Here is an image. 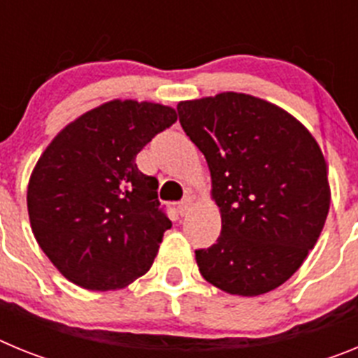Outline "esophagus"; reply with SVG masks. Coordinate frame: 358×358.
<instances>
[{"instance_id": "1", "label": "esophagus", "mask_w": 358, "mask_h": 358, "mask_svg": "<svg viewBox=\"0 0 358 358\" xmlns=\"http://www.w3.org/2000/svg\"><path fill=\"white\" fill-rule=\"evenodd\" d=\"M189 208H192V199L186 197V199H182L181 202H179V206H177V211H179V215H182V217H185V215L189 211Z\"/></svg>"}]
</instances>
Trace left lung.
I'll return each mask as SVG.
<instances>
[{
	"label": "left lung",
	"instance_id": "1",
	"mask_svg": "<svg viewBox=\"0 0 358 358\" xmlns=\"http://www.w3.org/2000/svg\"><path fill=\"white\" fill-rule=\"evenodd\" d=\"M177 113L206 157L222 218L217 243L195 251L202 278L235 296L278 289L314 249L330 210L321 147L290 113L252 94L186 100Z\"/></svg>",
	"mask_w": 358,
	"mask_h": 358
}]
</instances>
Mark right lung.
Here are the masks:
<instances>
[{"instance_id": "obj_1", "label": "right lung", "mask_w": 358, "mask_h": 358, "mask_svg": "<svg viewBox=\"0 0 358 358\" xmlns=\"http://www.w3.org/2000/svg\"><path fill=\"white\" fill-rule=\"evenodd\" d=\"M177 120L154 102L110 100L68 123L28 181L30 226L57 271L87 290H116L154 264L164 231L157 179L136 156Z\"/></svg>"}]
</instances>
